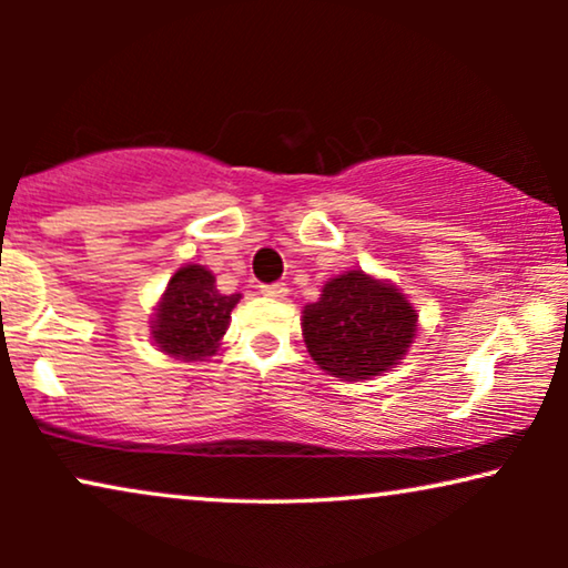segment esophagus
Listing matches in <instances>:
<instances>
[{"mask_svg":"<svg viewBox=\"0 0 568 568\" xmlns=\"http://www.w3.org/2000/svg\"><path fill=\"white\" fill-rule=\"evenodd\" d=\"M261 294L271 300H284L286 294H290V290H286V284H282V282H274V284H263Z\"/></svg>","mask_w":568,"mask_h":568,"instance_id":"1","label":"esophagus"}]
</instances>
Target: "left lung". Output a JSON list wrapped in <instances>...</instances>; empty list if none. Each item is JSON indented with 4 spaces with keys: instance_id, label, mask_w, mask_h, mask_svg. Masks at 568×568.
<instances>
[{
    "instance_id": "1",
    "label": "left lung",
    "mask_w": 568,
    "mask_h": 568,
    "mask_svg": "<svg viewBox=\"0 0 568 568\" xmlns=\"http://www.w3.org/2000/svg\"><path fill=\"white\" fill-rule=\"evenodd\" d=\"M307 352L328 375H383L416 336V310L393 284L348 271L323 286L302 315Z\"/></svg>"
}]
</instances>
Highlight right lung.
I'll list each match as a JSON object with an SVG mask.
<instances>
[{
  "mask_svg": "<svg viewBox=\"0 0 568 568\" xmlns=\"http://www.w3.org/2000/svg\"><path fill=\"white\" fill-rule=\"evenodd\" d=\"M240 294H220L212 271L185 266L170 278L165 297L152 321L160 348L181 359H201L216 352V344L230 325V313Z\"/></svg>",
  "mask_w": 568,
  "mask_h": 568,
  "instance_id": "obj_1",
  "label": "right lung"
}]
</instances>
